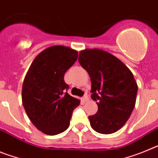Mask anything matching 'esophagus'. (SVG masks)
I'll use <instances>...</instances> for the list:
<instances>
[{"instance_id": "esophagus-1", "label": "esophagus", "mask_w": 158, "mask_h": 158, "mask_svg": "<svg viewBox=\"0 0 158 158\" xmlns=\"http://www.w3.org/2000/svg\"><path fill=\"white\" fill-rule=\"evenodd\" d=\"M82 100H83L84 102H87L88 100H89V97H88L87 95H85V96H83V99H82Z\"/></svg>"}]
</instances>
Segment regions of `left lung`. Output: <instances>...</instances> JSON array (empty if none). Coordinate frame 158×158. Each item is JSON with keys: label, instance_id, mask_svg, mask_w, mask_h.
Instances as JSON below:
<instances>
[{"label": "left lung", "instance_id": "8db88e82", "mask_svg": "<svg viewBox=\"0 0 158 158\" xmlns=\"http://www.w3.org/2000/svg\"><path fill=\"white\" fill-rule=\"evenodd\" d=\"M79 63L90 77L91 97L98 111L89 116L96 132L109 135L122 128L131 116L138 85L131 71L120 60L100 49L79 53Z\"/></svg>", "mask_w": 158, "mask_h": 158}]
</instances>
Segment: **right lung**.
<instances>
[{
	"instance_id": "1",
	"label": "right lung",
	"mask_w": 158,
	"mask_h": 158,
	"mask_svg": "<svg viewBox=\"0 0 158 158\" xmlns=\"http://www.w3.org/2000/svg\"><path fill=\"white\" fill-rule=\"evenodd\" d=\"M78 52L53 46L39 54L31 65L22 88V102L31 122L43 133L56 135L69 126L80 100L67 93L65 73L77 59Z\"/></svg>"
}]
</instances>
